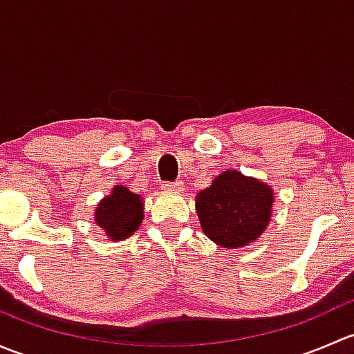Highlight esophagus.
<instances>
[{"instance_id": "esophagus-1", "label": "esophagus", "mask_w": 354, "mask_h": 354, "mask_svg": "<svg viewBox=\"0 0 354 354\" xmlns=\"http://www.w3.org/2000/svg\"><path fill=\"white\" fill-rule=\"evenodd\" d=\"M162 188L166 192H181L183 190V183L181 181H167L162 185Z\"/></svg>"}]
</instances>
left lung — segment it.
<instances>
[{
    "instance_id": "1",
    "label": "left lung",
    "mask_w": 354,
    "mask_h": 354,
    "mask_svg": "<svg viewBox=\"0 0 354 354\" xmlns=\"http://www.w3.org/2000/svg\"><path fill=\"white\" fill-rule=\"evenodd\" d=\"M274 192L260 180L224 171L195 200L205 236L224 248H240L255 241L270 221Z\"/></svg>"
}]
</instances>
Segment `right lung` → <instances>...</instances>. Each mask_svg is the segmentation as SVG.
I'll return each mask as SVG.
<instances>
[{
  "label": "right lung",
  "instance_id": "add662e5",
  "mask_svg": "<svg viewBox=\"0 0 354 354\" xmlns=\"http://www.w3.org/2000/svg\"><path fill=\"white\" fill-rule=\"evenodd\" d=\"M95 223L104 230L111 241L127 240L144 219V202L140 195L131 194L123 185H116L111 195L99 202Z\"/></svg>",
  "mask_w": 354,
  "mask_h": 354
}]
</instances>
